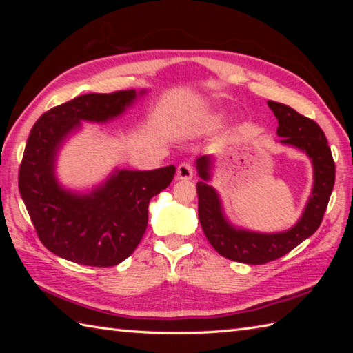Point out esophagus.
Segmentation results:
<instances>
[{
    "mask_svg": "<svg viewBox=\"0 0 353 353\" xmlns=\"http://www.w3.org/2000/svg\"><path fill=\"white\" fill-rule=\"evenodd\" d=\"M191 177H193V166H191L188 162H183L177 166V179L188 181Z\"/></svg>",
    "mask_w": 353,
    "mask_h": 353,
    "instance_id": "34e87169",
    "label": "esophagus"
}]
</instances>
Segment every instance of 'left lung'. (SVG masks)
I'll return each mask as SVG.
<instances>
[{"label":"left lung","mask_w":353,"mask_h":353,"mask_svg":"<svg viewBox=\"0 0 353 353\" xmlns=\"http://www.w3.org/2000/svg\"><path fill=\"white\" fill-rule=\"evenodd\" d=\"M268 105L279 121L280 145L296 148L307 154L313 166L312 193L301 218L288 230L263 234L232 224L225 216L219 193L210 183L214 170L213 155L205 154L196 159V170L201 177L196 188L202 230L219 255L246 265H263L277 260L312 236L321 225L334 185V162L322 129L313 119L301 115L288 105L274 101H268Z\"/></svg>","instance_id":"left-lung-1"}]
</instances>
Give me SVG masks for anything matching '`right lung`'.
<instances>
[{
	"label": "right lung",
	"mask_w": 353,
	"mask_h": 353,
	"mask_svg": "<svg viewBox=\"0 0 353 353\" xmlns=\"http://www.w3.org/2000/svg\"><path fill=\"white\" fill-rule=\"evenodd\" d=\"M146 90L88 93L43 113L34 124L20 165L19 188L40 241L52 254L87 266H115L134 252L148 227V207L174 177L176 166L115 168L92 190L59 182L57 157L82 123L121 117Z\"/></svg>",
	"instance_id": "right-lung-1"
}]
</instances>
